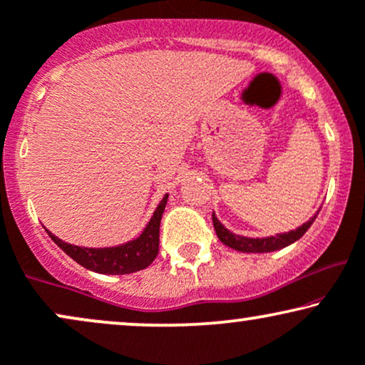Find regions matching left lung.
Returning <instances> with one entry per match:
<instances>
[{"label":"left lung","instance_id":"left-lung-1","mask_svg":"<svg viewBox=\"0 0 365 365\" xmlns=\"http://www.w3.org/2000/svg\"><path fill=\"white\" fill-rule=\"evenodd\" d=\"M317 219V214L312 217L308 222H305L302 227L289 230V232H283V234H276V236H269V237H244V236H237V234H232L230 230L224 227L222 224L219 222L215 214H212V222H214V229L217 232V237L220 239V242H224L225 246L236 249V251L241 252H273L278 251V249H283L289 244H293L294 241H298L303 234L310 229V225L313 224V220Z\"/></svg>","mask_w":365,"mask_h":365}]
</instances>
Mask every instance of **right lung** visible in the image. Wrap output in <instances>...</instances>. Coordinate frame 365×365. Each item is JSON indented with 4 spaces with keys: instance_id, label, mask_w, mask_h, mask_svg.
<instances>
[{
    "instance_id": "add662e5",
    "label": "right lung",
    "mask_w": 365,
    "mask_h": 365,
    "mask_svg": "<svg viewBox=\"0 0 365 365\" xmlns=\"http://www.w3.org/2000/svg\"><path fill=\"white\" fill-rule=\"evenodd\" d=\"M168 193H165V197L161 198L160 205L156 207L153 212V217L150 219L148 225L145 230L133 241L121 246L114 247H81V246H72V244L63 242L62 239L55 237L52 232L47 229L48 236L52 237V241L66 252L67 256H71L73 261L79 262L81 266L87 267V269L96 271L101 274H129L136 273V271L145 269L151 262L155 261V257L158 256V246H160V222L161 215H163L165 207H167Z\"/></svg>"
}]
</instances>
